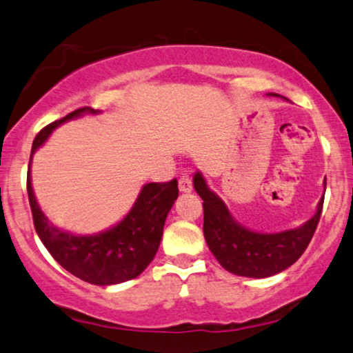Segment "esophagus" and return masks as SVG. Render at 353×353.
<instances>
[{"mask_svg": "<svg viewBox=\"0 0 353 353\" xmlns=\"http://www.w3.org/2000/svg\"><path fill=\"white\" fill-rule=\"evenodd\" d=\"M178 188H180L181 193H190L193 190V180H191V175L188 172H183L180 175V180H178Z\"/></svg>", "mask_w": 353, "mask_h": 353, "instance_id": "obj_1", "label": "esophagus"}]
</instances>
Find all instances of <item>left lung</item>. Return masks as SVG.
<instances>
[{
  "mask_svg": "<svg viewBox=\"0 0 353 353\" xmlns=\"http://www.w3.org/2000/svg\"><path fill=\"white\" fill-rule=\"evenodd\" d=\"M194 190L203 198L204 238L223 269L243 277H271L290 268L310 245L321 219L324 198L305 225L281 233H258L233 221L230 212L209 190L201 173L194 175Z\"/></svg>",
  "mask_w": 353,
  "mask_h": 353,
  "instance_id": "1",
  "label": "left lung"
}]
</instances>
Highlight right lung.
Segmentation results:
<instances>
[{"mask_svg":"<svg viewBox=\"0 0 353 353\" xmlns=\"http://www.w3.org/2000/svg\"><path fill=\"white\" fill-rule=\"evenodd\" d=\"M97 113L90 107L77 108L61 120L39 131L32 152L45 143L54 128L82 115ZM32 157V155H30ZM27 194L37 235L48 253L72 276L94 285H113L139 276L157 253L167 214L178 198V181L149 183L141 190L134 205L123 221L110 230L94 236H77L58 230L47 221L37 204L30 183V162L27 172Z\"/></svg>","mask_w":353,"mask_h":353,"instance_id":"add662e5","label":"right lung"}]
</instances>
